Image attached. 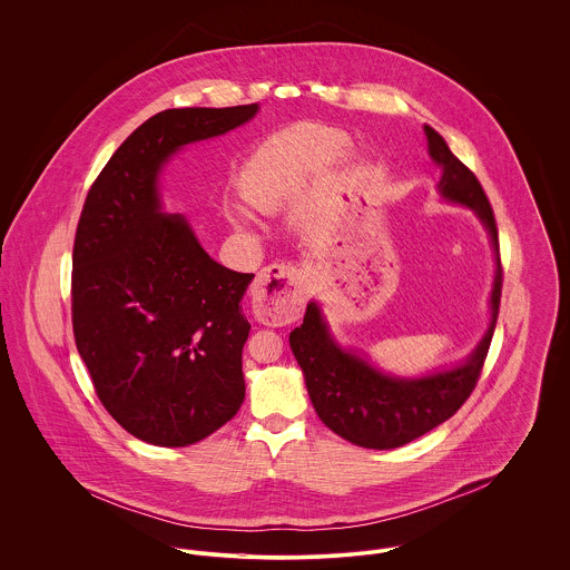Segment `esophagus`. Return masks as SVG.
I'll return each instance as SVG.
<instances>
[{"mask_svg": "<svg viewBox=\"0 0 570 570\" xmlns=\"http://www.w3.org/2000/svg\"><path fill=\"white\" fill-rule=\"evenodd\" d=\"M249 296L263 325L283 326L296 323L307 303V278L296 265L274 263L258 272Z\"/></svg>", "mask_w": 570, "mask_h": 570, "instance_id": "obj_1", "label": "esophagus"}]
</instances>
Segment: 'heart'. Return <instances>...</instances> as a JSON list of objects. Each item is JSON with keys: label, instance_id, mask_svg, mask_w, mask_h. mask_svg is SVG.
Instances as JSON below:
<instances>
[{"label": "heart", "instance_id": "heart-1", "mask_svg": "<svg viewBox=\"0 0 570 570\" xmlns=\"http://www.w3.org/2000/svg\"><path fill=\"white\" fill-rule=\"evenodd\" d=\"M346 145L344 134L318 125H296L269 136L242 173V193L247 204L258 210H276L309 177L321 175L335 163ZM235 215L242 222L247 219L245 210Z\"/></svg>", "mask_w": 570, "mask_h": 570}]
</instances>
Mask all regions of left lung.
Masks as SVG:
<instances>
[{
  "label": "left lung",
  "mask_w": 570,
  "mask_h": 570,
  "mask_svg": "<svg viewBox=\"0 0 570 570\" xmlns=\"http://www.w3.org/2000/svg\"><path fill=\"white\" fill-rule=\"evenodd\" d=\"M423 131L432 163L441 166V179L436 184L441 197L476 213L495 254L489 296L491 318L483 340L454 368L423 377H395L377 371L360 353L342 348L326 326L323 309L314 301L307 305L303 325L289 333V346L303 368L309 400L323 423L337 436L371 450L402 448L448 421L468 402L481 377L500 307L502 267L488 195L476 175L450 151L432 127L425 125Z\"/></svg>",
  "instance_id": "left-lung-1"
}]
</instances>
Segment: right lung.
Segmentation results:
<instances>
[{"label": "right lung", "mask_w": 570, "mask_h": 570, "mask_svg": "<svg viewBox=\"0 0 570 570\" xmlns=\"http://www.w3.org/2000/svg\"><path fill=\"white\" fill-rule=\"evenodd\" d=\"M258 105L166 109L109 158L82 206L72 254L77 348L107 412L136 439L193 445L244 404L239 307L254 274L219 265L158 177L181 147L224 136Z\"/></svg>", "instance_id": "add662e5"}]
</instances>
